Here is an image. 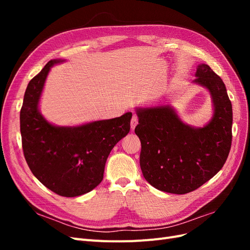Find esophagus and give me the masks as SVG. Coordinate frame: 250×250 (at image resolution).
Masks as SVG:
<instances>
[{
    "mask_svg": "<svg viewBox=\"0 0 250 250\" xmlns=\"http://www.w3.org/2000/svg\"><path fill=\"white\" fill-rule=\"evenodd\" d=\"M137 125H138V117H137V116H133L132 119H131V122H130L131 129L133 130L134 128H135V126H137Z\"/></svg>",
    "mask_w": 250,
    "mask_h": 250,
    "instance_id": "esophagus-1",
    "label": "esophagus"
}]
</instances>
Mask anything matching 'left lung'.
I'll return each mask as SVG.
<instances>
[{"label": "left lung", "mask_w": 250, "mask_h": 250, "mask_svg": "<svg viewBox=\"0 0 250 250\" xmlns=\"http://www.w3.org/2000/svg\"><path fill=\"white\" fill-rule=\"evenodd\" d=\"M195 76L193 83L206 87L213 103V117L204 126L185 123L169 104L135 108L142 173L163 192L186 194L198 188L222 169L230 150L232 107L225 84L204 63Z\"/></svg>", "instance_id": "left-lung-1"}]
</instances>
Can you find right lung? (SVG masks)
Returning <instances> with one entry per match:
<instances>
[{
    "label": "right lung",
    "instance_id": "obj_1",
    "mask_svg": "<svg viewBox=\"0 0 250 250\" xmlns=\"http://www.w3.org/2000/svg\"><path fill=\"white\" fill-rule=\"evenodd\" d=\"M53 59L31 79L21 109V134L26 162L33 175L49 190L76 197L99 185L107 157L130 130L131 112L78 126H56L40 111V100Z\"/></svg>",
    "mask_w": 250,
    "mask_h": 250
}]
</instances>
